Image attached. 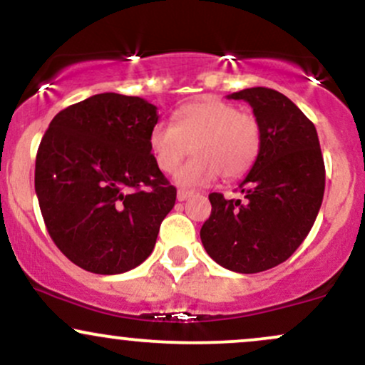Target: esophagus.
Listing matches in <instances>:
<instances>
[{"mask_svg":"<svg viewBox=\"0 0 365 365\" xmlns=\"http://www.w3.org/2000/svg\"><path fill=\"white\" fill-rule=\"evenodd\" d=\"M192 195H194V192L183 190V188H180V190L177 192V199L180 200V202H182V200H187L188 197H192Z\"/></svg>","mask_w":365,"mask_h":365,"instance_id":"obj_1","label":"esophagus"}]
</instances>
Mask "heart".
I'll use <instances>...</instances> for the list:
<instances>
[{
  "mask_svg": "<svg viewBox=\"0 0 365 365\" xmlns=\"http://www.w3.org/2000/svg\"><path fill=\"white\" fill-rule=\"evenodd\" d=\"M149 148L159 170L173 173L190 150L195 156L175 175L183 187L233 180L254 166L261 150V127L252 115L232 103L206 98L175 111V125L159 121L150 128Z\"/></svg>",
  "mask_w": 365,
  "mask_h": 365,
  "instance_id": "1",
  "label": "heart"
}]
</instances>
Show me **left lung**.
Returning <instances> with one entry per match:
<instances>
[{
  "mask_svg": "<svg viewBox=\"0 0 365 365\" xmlns=\"http://www.w3.org/2000/svg\"><path fill=\"white\" fill-rule=\"evenodd\" d=\"M228 99L250 104L261 127V150L238 185L245 202L209 194L212 209L200 240L220 266L252 274L287 261L309 235L326 171L316 127L287 96L252 87Z\"/></svg>",
  "mask_w": 365,
  "mask_h": 365,
  "instance_id": "left-lung-1",
  "label": "left lung"
}]
</instances>
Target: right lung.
I'll return each instance as SVG.
<instances>
[{"label":"right lung","mask_w":365,"mask_h":365,"mask_svg":"<svg viewBox=\"0 0 365 365\" xmlns=\"http://www.w3.org/2000/svg\"><path fill=\"white\" fill-rule=\"evenodd\" d=\"M158 108L104 92L54 116L36 158V194L46 228L73 264L120 274L142 264L173 209L149 148Z\"/></svg>","instance_id":"obj_1"}]
</instances>
